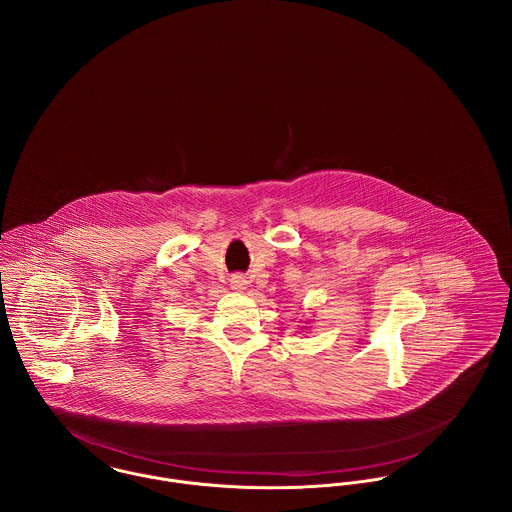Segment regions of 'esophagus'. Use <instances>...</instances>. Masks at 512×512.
Segmentation results:
<instances>
[{
    "instance_id": "esophagus-1",
    "label": "esophagus",
    "mask_w": 512,
    "mask_h": 512,
    "mask_svg": "<svg viewBox=\"0 0 512 512\" xmlns=\"http://www.w3.org/2000/svg\"><path fill=\"white\" fill-rule=\"evenodd\" d=\"M246 286H248V280H246L244 276L236 274V276L230 278V288H232L234 292H242V290H246Z\"/></svg>"
}]
</instances>
